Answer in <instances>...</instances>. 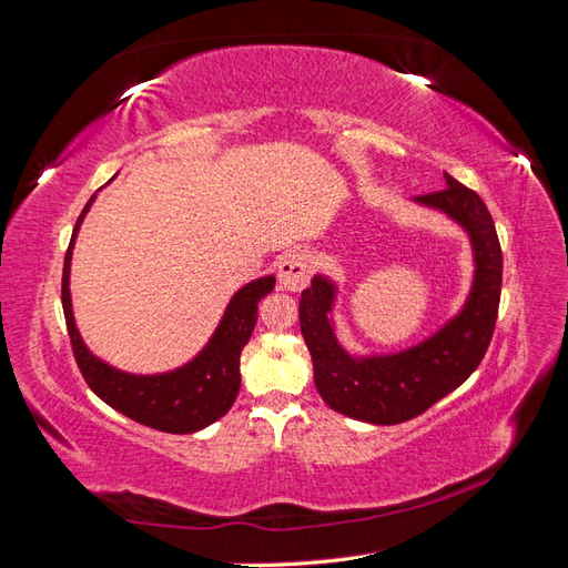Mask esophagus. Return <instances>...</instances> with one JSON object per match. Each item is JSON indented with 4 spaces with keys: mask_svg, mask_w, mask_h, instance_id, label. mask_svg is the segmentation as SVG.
<instances>
[{
    "mask_svg": "<svg viewBox=\"0 0 568 568\" xmlns=\"http://www.w3.org/2000/svg\"><path fill=\"white\" fill-rule=\"evenodd\" d=\"M313 257L301 251H291L280 261V286L284 291H301L311 282Z\"/></svg>",
    "mask_w": 568,
    "mask_h": 568,
    "instance_id": "esophagus-1",
    "label": "esophagus"
}]
</instances>
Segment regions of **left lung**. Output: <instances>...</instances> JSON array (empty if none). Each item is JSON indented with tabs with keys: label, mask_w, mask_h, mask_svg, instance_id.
Instances as JSON below:
<instances>
[{
	"label": "left lung",
	"mask_w": 568,
	"mask_h": 568,
	"mask_svg": "<svg viewBox=\"0 0 568 568\" xmlns=\"http://www.w3.org/2000/svg\"><path fill=\"white\" fill-rule=\"evenodd\" d=\"M450 217L469 236L474 277L459 313L398 353L353 355L336 336L338 284L317 272L298 317L322 400L351 419L390 426L422 415L469 379L493 338L503 286V251L486 203L445 173V189L412 199Z\"/></svg>",
	"instance_id": "obj_1"
}]
</instances>
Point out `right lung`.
I'll use <instances>...</instances> for the list:
<instances>
[{
	"mask_svg": "<svg viewBox=\"0 0 568 568\" xmlns=\"http://www.w3.org/2000/svg\"><path fill=\"white\" fill-rule=\"evenodd\" d=\"M94 199L97 194L88 201L75 222L71 244L65 251L61 282L63 315L78 367L88 386L120 415L165 434L201 432V428L225 417L234 405L239 386H242L239 357H242V351L253 334L257 303L270 294L277 280H274V274H265V277H257L239 288L230 298L209 343L182 367L161 374H132L111 367L84 346L71 301V261L75 239Z\"/></svg>",
	"mask_w": 568,
	"mask_h": 568,
	"instance_id": "obj_1",
	"label": "right lung"
}]
</instances>
